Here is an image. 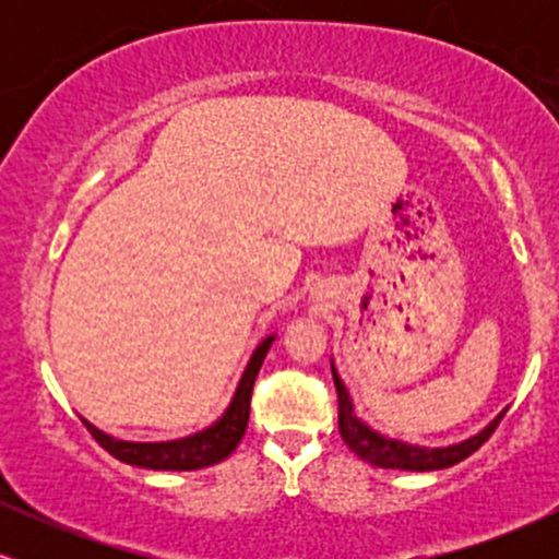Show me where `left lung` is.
I'll return each mask as SVG.
<instances>
[{
	"instance_id": "left-lung-1",
	"label": "left lung",
	"mask_w": 559,
	"mask_h": 559,
	"mask_svg": "<svg viewBox=\"0 0 559 559\" xmlns=\"http://www.w3.org/2000/svg\"><path fill=\"white\" fill-rule=\"evenodd\" d=\"M331 370H333V383H336V394H338V433H342L344 444L362 457L365 463L376 465V467H394V471H441V467H452L457 463H463L465 457H471L476 449L484 444L486 439L493 433V428L499 426V420L504 418L507 407L502 413L493 418L489 426L480 428L476 436L471 439L460 441V444H449V447H418V444H407V441L400 439H389V436L378 433L376 428H370L368 423L360 420L355 415V404H352L349 391H346L342 376H338L336 365L331 360Z\"/></svg>"
}]
</instances>
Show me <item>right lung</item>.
I'll return each mask as SVG.
<instances>
[{
    "label": "right lung",
    "mask_w": 559,
    "mask_h": 559,
    "mask_svg": "<svg viewBox=\"0 0 559 559\" xmlns=\"http://www.w3.org/2000/svg\"><path fill=\"white\" fill-rule=\"evenodd\" d=\"M275 342V333L265 336L254 346L252 357H249L247 368L236 383L234 396H230L228 407L223 409V415L213 426L202 428V431L183 436V439H170V441H123L115 439V436L99 431L94 423L86 418L83 426L88 428V433L99 441V447H105L112 457H118L120 463L136 465V467H150V471H199V467H207L226 460L236 447H239L243 431H247L249 423V400H252V386L254 378H258L262 360H265L267 349Z\"/></svg>",
    "instance_id": "1"
}]
</instances>
